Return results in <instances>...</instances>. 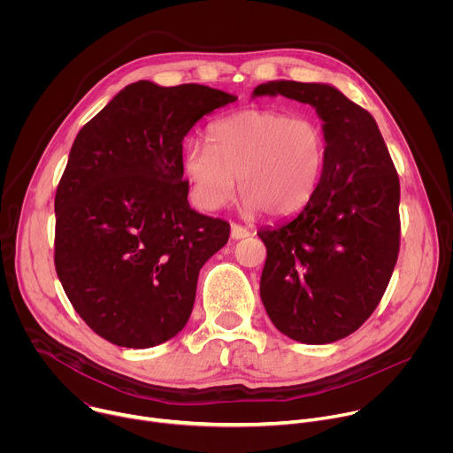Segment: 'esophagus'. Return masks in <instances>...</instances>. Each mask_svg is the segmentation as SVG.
I'll list each match as a JSON object with an SVG mask.
<instances>
[{
	"instance_id": "obj_1",
	"label": "esophagus",
	"mask_w": 453,
	"mask_h": 453,
	"mask_svg": "<svg viewBox=\"0 0 453 453\" xmlns=\"http://www.w3.org/2000/svg\"><path fill=\"white\" fill-rule=\"evenodd\" d=\"M250 233L247 227L240 226V224H231V238L233 240H242V238H247Z\"/></svg>"
}]
</instances>
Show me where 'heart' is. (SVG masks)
I'll list each match as a JSON object with an SVG mask.
<instances>
[{"label":"heart","instance_id":"heart-1","mask_svg":"<svg viewBox=\"0 0 453 453\" xmlns=\"http://www.w3.org/2000/svg\"><path fill=\"white\" fill-rule=\"evenodd\" d=\"M206 142H189L180 157L191 199L206 211L234 197L238 177L247 210L294 215L311 201L325 175L326 134L310 118L245 109L213 121Z\"/></svg>","mask_w":453,"mask_h":453}]
</instances>
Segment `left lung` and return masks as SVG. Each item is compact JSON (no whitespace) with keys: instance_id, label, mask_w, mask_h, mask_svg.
I'll use <instances>...</instances> for the list:
<instances>
[{"instance_id":"8db88e82","label":"left lung","mask_w":453,"mask_h":453,"mask_svg":"<svg viewBox=\"0 0 453 453\" xmlns=\"http://www.w3.org/2000/svg\"><path fill=\"white\" fill-rule=\"evenodd\" d=\"M310 104L328 157L311 201L257 231L267 247L260 296L273 325L303 344H330L358 330L378 306L400 250V180L374 118L337 88L273 81L256 96Z\"/></svg>"}]
</instances>
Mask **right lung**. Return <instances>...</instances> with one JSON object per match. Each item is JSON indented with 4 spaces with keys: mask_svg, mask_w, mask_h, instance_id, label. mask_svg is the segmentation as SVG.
<instances>
[{
    "mask_svg": "<svg viewBox=\"0 0 453 453\" xmlns=\"http://www.w3.org/2000/svg\"><path fill=\"white\" fill-rule=\"evenodd\" d=\"M236 96L199 84L121 89L77 134L55 196V269L105 341L145 349L175 337L203 265L229 224L189 208L182 140Z\"/></svg>",
    "mask_w": 453,
    "mask_h": 453,
    "instance_id": "right-lung-1",
    "label": "right lung"
}]
</instances>
